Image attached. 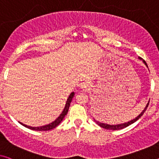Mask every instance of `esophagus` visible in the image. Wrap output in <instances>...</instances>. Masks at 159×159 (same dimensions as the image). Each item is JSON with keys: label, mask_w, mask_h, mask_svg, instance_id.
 Wrapping results in <instances>:
<instances>
[{"label": "esophagus", "mask_w": 159, "mask_h": 159, "mask_svg": "<svg viewBox=\"0 0 159 159\" xmlns=\"http://www.w3.org/2000/svg\"><path fill=\"white\" fill-rule=\"evenodd\" d=\"M81 89L84 90V91H89V90L91 89V84H90L89 82L83 83L81 85Z\"/></svg>", "instance_id": "34e87169"}]
</instances>
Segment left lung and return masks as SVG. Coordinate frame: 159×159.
Here are the masks:
<instances>
[{
  "label": "left lung",
  "mask_w": 159,
  "mask_h": 159,
  "mask_svg": "<svg viewBox=\"0 0 159 159\" xmlns=\"http://www.w3.org/2000/svg\"><path fill=\"white\" fill-rule=\"evenodd\" d=\"M139 58L140 59V60L143 61V62L144 63V64H145L148 67L147 63H146L145 61H143V59L141 58V57H139ZM148 104H149V101H148V103H147V105H146V106L145 107V108H144V109L143 110V111H142V112L140 113V114H139L136 118H134V119H133V120H130V121L127 122V123H124V124H117V125H110V124H104V123L99 122V121H98V120H96V119H95V118H94V120H95V121H96V123L97 124H98V125H100L101 127H102V128H103V129H108V130H120V129H124V128H125V127L129 126V125H130L131 124H134V123L136 122V120H138L139 118H140L142 116H143L144 112H145V111H146V108H147L148 106Z\"/></svg>",
  "instance_id": "8db88e82"
}]
</instances>
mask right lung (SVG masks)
I'll list each match as a JSON object with an SVG mask.
<instances>
[{
  "label": "right lung",
  "instance_id": "1",
  "mask_svg": "<svg viewBox=\"0 0 159 159\" xmlns=\"http://www.w3.org/2000/svg\"><path fill=\"white\" fill-rule=\"evenodd\" d=\"M74 94H75L74 92H72V93L70 94V96H68L67 101H66V103L64 109H63V111H62L61 114L53 122L51 123V124H49L48 125H42V126H40V127H32V126H29V125H27L25 124H23L21 122H19V123H20L21 125H23V126L26 127L29 129L34 130V131H49V130H51V129H54V128H56L57 125H58L59 124H60V123L63 120V118H64L66 116V115L67 114V113L68 111V108H69V106H70V104L72 101V98H73V97H74Z\"/></svg>",
  "mask_w": 159,
  "mask_h": 159
}]
</instances>
